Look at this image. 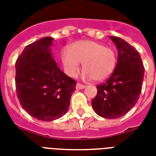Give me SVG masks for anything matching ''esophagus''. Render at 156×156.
Wrapping results in <instances>:
<instances>
[{"label":"esophagus","mask_w":156,"mask_h":156,"mask_svg":"<svg viewBox=\"0 0 156 156\" xmlns=\"http://www.w3.org/2000/svg\"><path fill=\"white\" fill-rule=\"evenodd\" d=\"M86 87V86L83 85V84H81V83H77V85H76V89L77 90H82V89H84Z\"/></svg>","instance_id":"34e87169"}]
</instances>
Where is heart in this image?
I'll use <instances>...</instances> for the list:
<instances>
[{
    "instance_id": "obj_1",
    "label": "heart",
    "mask_w": 156,
    "mask_h": 156,
    "mask_svg": "<svg viewBox=\"0 0 156 156\" xmlns=\"http://www.w3.org/2000/svg\"><path fill=\"white\" fill-rule=\"evenodd\" d=\"M63 51L61 58L69 75L75 76L79 63H83L84 76L95 82H103L112 75L116 65V54L112 48L91 40H81Z\"/></svg>"
}]
</instances>
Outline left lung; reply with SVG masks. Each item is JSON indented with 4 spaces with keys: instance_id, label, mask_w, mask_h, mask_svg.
<instances>
[{
    "instance_id": "1",
    "label": "left lung",
    "mask_w": 156,
    "mask_h": 156,
    "mask_svg": "<svg viewBox=\"0 0 156 156\" xmlns=\"http://www.w3.org/2000/svg\"><path fill=\"white\" fill-rule=\"evenodd\" d=\"M118 51L116 68L108 80L96 86L97 95L91 101L97 115L116 119L126 114L138 102L144 78L140 54L129 44L110 36Z\"/></svg>"
}]
</instances>
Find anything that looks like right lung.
I'll return each instance as SVG.
<instances>
[{
    "mask_svg": "<svg viewBox=\"0 0 156 156\" xmlns=\"http://www.w3.org/2000/svg\"><path fill=\"white\" fill-rule=\"evenodd\" d=\"M53 38L27 45L15 63L17 96L23 109L43 121L67 112L76 82L60 69L52 55Z\"/></svg>",
    "mask_w": 156,
    "mask_h": 156,
    "instance_id": "add662e5",
    "label": "right lung"
}]
</instances>
